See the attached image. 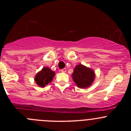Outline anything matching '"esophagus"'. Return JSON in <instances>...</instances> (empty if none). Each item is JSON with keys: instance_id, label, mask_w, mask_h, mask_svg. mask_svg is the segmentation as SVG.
Here are the masks:
<instances>
[{"instance_id": "esophagus-1", "label": "esophagus", "mask_w": 131, "mask_h": 131, "mask_svg": "<svg viewBox=\"0 0 131 131\" xmlns=\"http://www.w3.org/2000/svg\"><path fill=\"white\" fill-rule=\"evenodd\" d=\"M61 72L65 73V72H67V69H66V68H63V69H61Z\"/></svg>"}]
</instances>
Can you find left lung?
<instances>
[{
  "label": "left lung",
  "mask_w": 131,
  "mask_h": 131,
  "mask_svg": "<svg viewBox=\"0 0 131 131\" xmlns=\"http://www.w3.org/2000/svg\"><path fill=\"white\" fill-rule=\"evenodd\" d=\"M72 76L77 86L81 89H84L92 85L96 75L94 71L91 68L79 64L74 68Z\"/></svg>",
  "instance_id": "8db88e82"
}]
</instances>
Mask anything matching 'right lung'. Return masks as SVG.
Instances as JSON below:
<instances>
[{
    "instance_id": "add662e5",
    "label": "right lung",
    "mask_w": 131,
    "mask_h": 131,
    "mask_svg": "<svg viewBox=\"0 0 131 131\" xmlns=\"http://www.w3.org/2000/svg\"><path fill=\"white\" fill-rule=\"evenodd\" d=\"M55 72L47 67H45L35 75V82L40 88H44L52 81Z\"/></svg>"
}]
</instances>
